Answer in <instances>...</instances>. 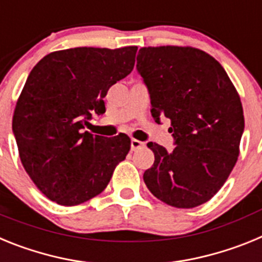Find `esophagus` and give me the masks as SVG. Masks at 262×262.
Returning <instances> with one entry per match:
<instances>
[{"label": "esophagus", "instance_id": "34e87169", "mask_svg": "<svg viewBox=\"0 0 262 262\" xmlns=\"http://www.w3.org/2000/svg\"><path fill=\"white\" fill-rule=\"evenodd\" d=\"M145 144L143 142H140V140H136V139H133L131 140V149L133 151H138V149H142V148H144Z\"/></svg>", "mask_w": 262, "mask_h": 262}]
</instances>
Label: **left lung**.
Masks as SVG:
<instances>
[{"label": "left lung", "mask_w": 262, "mask_h": 262, "mask_svg": "<svg viewBox=\"0 0 262 262\" xmlns=\"http://www.w3.org/2000/svg\"><path fill=\"white\" fill-rule=\"evenodd\" d=\"M136 68L149 90L154 119L170 120L176 147L148 143L155 163L144 172L152 194L193 209L221 190L239 156L244 131L240 97L223 67L193 47H143Z\"/></svg>", "instance_id": "obj_1"}]
</instances>
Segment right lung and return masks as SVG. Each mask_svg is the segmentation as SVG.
I'll return each instance as SVG.
<instances>
[{
    "label": "right lung",
    "mask_w": 262,
    "mask_h": 262,
    "mask_svg": "<svg viewBox=\"0 0 262 262\" xmlns=\"http://www.w3.org/2000/svg\"><path fill=\"white\" fill-rule=\"evenodd\" d=\"M138 47H77L48 53L30 72L13 115L20 161L39 190L61 206H76L105 190L131 147L84 131L103 114L111 85L131 73Z\"/></svg>",
    "instance_id": "1"
}]
</instances>
